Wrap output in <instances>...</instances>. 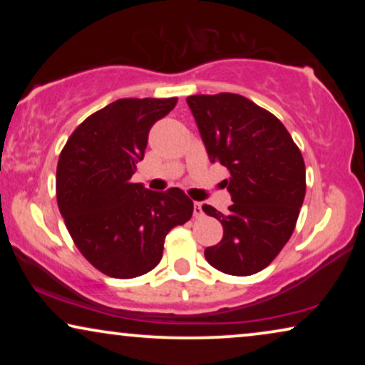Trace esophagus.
<instances>
[{
	"mask_svg": "<svg viewBox=\"0 0 365 365\" xmlns=\"http://www.w3.org/2000/svg\"><path fill=\"white\" fill-rule=\"evenodd\" d=\"M204 212H202V204L201 202H194V217L199 219L202 217Z\"/></svg>",
	"mask_w": 365,
	"mask_h": 365,
	"instance_id": "34e87169",
	"label": "esophagus"
}]
</instances>
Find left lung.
Masks as SVG:
<instances>
[{"label":"left lung","instance_id":"1","mask_svg":"<svg viewBox=\"0 0 365 365\" xmlns=\"http://www.w3.org/2000/svg\"><path fill=\"white\" fill-rule=\"evenodd\" d=\"M187 104L211 163L229 169L227 214L204 204L221 221V242L206 261L231 276H251L271 264L296 227L306 196V166L291 134L272 113L234 93L196 94Z\"/></svg>","mask_w":365,"mask_h":365}]
</instances>
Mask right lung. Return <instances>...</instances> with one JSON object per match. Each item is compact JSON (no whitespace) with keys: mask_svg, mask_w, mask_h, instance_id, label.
Masks as SVG:
<instances>
[{"mask_svg":"<svg viewBox=\"0 0 365 365\" xmlns=\"http://www.w3.org/2000/svg\"><path fill=\"white\" fill-rule=\"evenodd\" d=\"M178 98H124L88 116L64 144L56 168L58 207L79 252L98 271L133 279L153 271L164 239L187 222L184 191H149L133 182L148 133Z\"/></svg>","mask_w":365,"mask_h":365,"instance_id":"add662e5","label":"right lung"}]
</instances>
